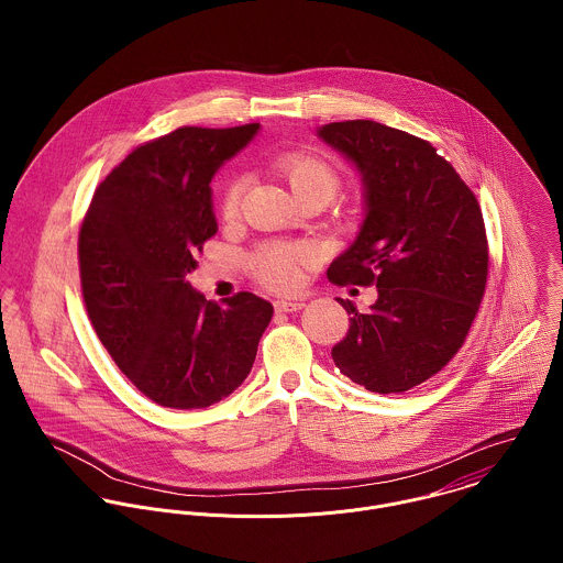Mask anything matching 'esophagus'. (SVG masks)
I'll return each mask as SVG.
<instances>
[{
    "instance_id": "34e87169",
    "label": "esophagus",
    "mask_w": 563,
    "mask_h": 563,
    "mask_svg": "<svg viewBox=\"0 0 563 563\" xmlns=\"http://www.w3.org/2000/svg\"><path fill=\"white\" fill-rule=\"evenodd\" d=\"M303 308H306L303 301H286V299L275 301V310H277V312H299V310H303Z\"/></svg>"
}]
</instances>
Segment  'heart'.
<instances>
[{"label": "heart", "mask_w": 563, "mask_h": 563, "mask_svg": "<svg viewBox=\"0 0 563 563\" xmlns=\"http://www.w3.org/2000/svg\"><path fill=\"white\" fill-rule=\"evenodd\" d=\"M277 173L288 181L295 199H321L331 201L340 190V175L329 162L322 161L312 154H282L273 161ZM244 177L236 175L228 181L223 190L221 210L223 217L232 219L239 212ZM299 260L301 253L290 246H268L257 255L255 268L264 284L271 288H292L299 279Z\"/></svg>", "instance_id": "b5f03b06"}]
</instances>
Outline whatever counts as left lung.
<instances>
[{
  "label": "left lung",
  "instance_id": "obj_1",
  "mask_svg": "<svg viewBox=\"0 0 563 563\" xmlns=\"http://www.w3.org/2000/svg\"><path fill=\"white\" fill-rule=\"evenodd\" d=\"M317 136L362 177L364 219L329 266L335 284H375L377 301L351 314L331 349L342 375L371 393H405L464 344L487 279V241L473 190L435 150L375 121L327 123Z\"/></svg>",
  "mask_w": 563,
  "mask_h": 563
}]
</instances>
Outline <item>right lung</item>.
<instances>
[{
    "label": "right lung",
    "instance_id": "add662e5",
    "mask_svg": "<svg viewBox=\"0 0 563 563\" xmlns=\"http://www.w3.org/2000/svg\"><path fill=\"white\" fill-rule=\"evenodd\" d=\"M257 132L260 123L179 128L134 150L99 184L81 223L90 322L128 379L170 409L230 397L273 319V306L253 292L217 306L186 279L219 232L210 181Z\"/></svg>",
    "mask_w": 563,
    "mask_h": 563
}]
</instances>
